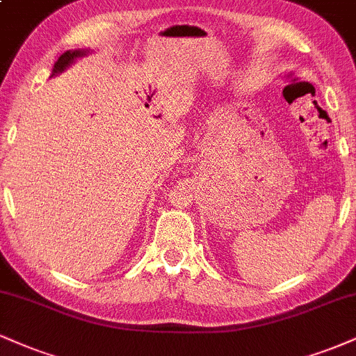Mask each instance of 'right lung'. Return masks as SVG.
<instances>
[{"label": "right lung", "mask_w": 356, "mask_h": 356, "mask_svg": "<svg viewBox=\"0 0 356 356\" xmlns=\"http://www.w3.org/2000/svg\"><path fill=\"white\" fill-rule=\"evenodd\" d=\"M86 53H88V51H86V49H74V51H66V53H63L58 58V61L54 63L53 74H51V76H54V74H58V72L64 71L67 66H70L72 61H74L76 58H81V56H84Z\"/></svg>", "instance_id": "obj_1"}]
</instances>
